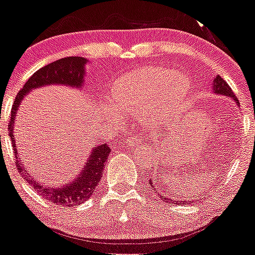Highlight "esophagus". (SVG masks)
I'll return each instance as SVG.
<instances>
[{
	"label": "esophagus",
	"instance_id": "esophagus-1",
	"mask_svg": "<svg viewBox=\"0 0 255 255\" xmlns=\"http://www.w3.org/2000/svg\"><path fill=\"white\" fill-rule=\"evenodd\" d=\"M128 145L132 148H145V140L142 135H133L128 139Z\"/></svg>",
	"mask_w": 255,
	"mask_h": 255
}]
</instances>
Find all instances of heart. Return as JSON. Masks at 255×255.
<instances>
[{
	"instance_id": "1",
	"label": "heart",
	"mask_w": 255,
	"mask_h": 255,
	"mask_svg": "<svg viewBox=\"0 0 255 255\" xmlns=\"http://www.w3.org/2000/svg\"><path fill=\"white\" fill-rule=\"evenodd\" d=\"M190 79L170 69L145 66L120 78L111 89L112 106L125 113H140L143 122L156 125L184 105Z\"/></svg>"
}]
</instances>
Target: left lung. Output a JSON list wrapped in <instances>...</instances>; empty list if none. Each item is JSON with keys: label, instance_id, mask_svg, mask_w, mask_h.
<instances>
[{"label": "left lung", "instance_id": "left-lung-1", "mask_svg": "<svg viewBox=\"0 0 255 255\" xmlns=\"http://www.w3.org/2000/svg\"><path fill=\"white\" fill-rule=\"evenodd\" d=\"M211 92L215 95H220V96H226V97H230L231 100H233L235 101V104L237 105V106L239 107V102L237 100V97L235 96V94L232 92V90H231V87L228 86L227 82L225 81L222 78H221L220 75H216L213 76L212 81H211ZM153 177H150V180H149V182H150V187H151V191L153 190H155V194L159 195L160 197H163L164 201L166 202H175L176 205H184V204H189V202H194L192 200H184V201H181V200H176V199H173V197H166L164 196L163 192L161 194H159V190L156 189V186H154L153 185Z\"/></svg>", "mask_w": 255, "mask_h": 255}]
</instances>
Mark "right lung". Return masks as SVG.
Returning a JSON list of instances; mask_svg holds the SVG:
<instances>
[{
  "instance_id": "1",
  "label": "right lung",
  "mask_w": 255,
  "mask_h": 255,
  "mask_svg": "<svg viewBox=\"0 0 255 255\" xmlns=\"http://www.w3.org/2000/svg\"><path fill=\"white\" fill-rule=\"evenodd\" d=\"M87 63L89 60L81 58V56H68V58L59 59V60L50 63L49 65L35 71L28 79L23 89L17 94L11 111L8 135L11 138L12 145H13L17 170L27 179L33 189L40 192L51 204L59 205L60 207L79 206L80 204L87 201L92 196L95 187L97 186L104 175L102 171L106 166V160L111 153V149H110L111 146L107 143H100L99 145H95L94 148H91L89 158L85 161L84 166L78 175L64 185H59V186L56 185V186L50 187L45 185V182L32 176L30 171H28L24 164L20 161L17 151L16 137H14V122H16V116L20 104L24 97L33 90L42 89V87L50 86V85H60V86H68L70 89L82 90L85 85Z\"/></svg>"
}]
</instances>
